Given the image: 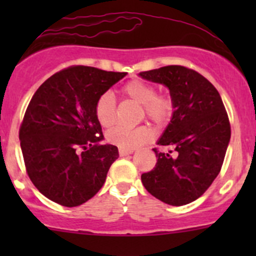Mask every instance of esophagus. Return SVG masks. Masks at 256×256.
Wrapping results in <instances>:
<instances>
[{
  "label": "esophagus",
  "mask_w": 256,
  "mask_h": 256,
  "mask_svg": "<svg viewBox=\"0 0 256 256\" xmlns=\"http://www.w3.org/2000/svg\"><path fill=\"white\" fill-rule=\"evenodd\" d=\"M134 152V150L132 149H122L119 148V155L120 156H126V155H130Z\"/></svg>",
  "instance_id": "obj_1"
}]
</instances>
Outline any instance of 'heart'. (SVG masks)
<instances>
[{
	"instance_id": "heart-1",
	"label": "heart",
	"mask_w": 256,
	"mask_h": 256,
	"mask_svg": "<svg viewBox=\"0 0 256 256\" xmlns=\"http://www.w3.org/2000/svg\"><path fill=\"white\" fill-rule=\"evenodd\" d=\"M122 98H130L142 107L144 116L154 124H166L173 113V101L166 94H156V89L150 83L143 80H131L120 89ZM95 118L104 128L113 126L116 119V100L110 92H104L95 102ZM152 130L146 125L134 128H114L106 136V140L122 149H134L142 146L152 138Z\"/></svg>"
}]
</instances>
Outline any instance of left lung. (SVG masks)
Wrapping results in <instances>:
<instances>
[{"label":"left lung","instance_id":"obj_1","mask_svg":"<svg viewBox=\"0 0 256 256\" xmlns=\"http://www.w3.org/2000/svg\"><path fill=\"white\" fill-rule=\"evenodd\" d=\"M140 76L166 85L174 108L158 140L173 150L152 149L158 162L140 179L146 192L160 201L188 204L204 195L222 170L231 137L224 104L214 85L188 67L171 64Z\"/></svg>","mask_w":256,"mask_h":256}]
</instances>
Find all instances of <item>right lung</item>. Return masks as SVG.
<instances>
[{
	"label": "right lung",
	"mask_w": 256,
	"mask_h": 256,
	"mask_svg": "<svg viewBox=\"0 0 256 256\" xmlns=\"http://www.w3.org/2000/svg\"><path fill=\"white\" fill-rule=\"evenodd\" d=\"M126 76L89 66L55 73L32 96L19 130L28 177L42 195L64 207L95 196L118 148L101 144L95 102Z\"/></svg>",
	"instance_id": "right-lung-1"
}]
</instances>
